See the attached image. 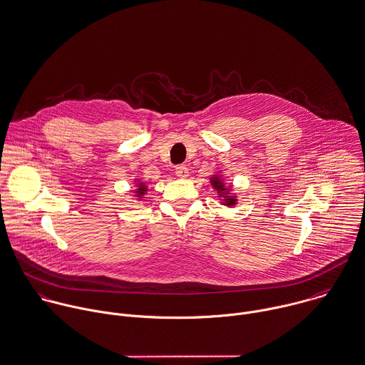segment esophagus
<instances>
[{
    "label": "esophagus",
    "instance_id": "34e87169",
    "mask_svg": "<svg viewBox=\"0 0 365 365\" xmlns=\"http://www.w3.org/2000/svg\"><path fill=\"white\" fill-rule=\"evenodd\" d=\"M175 175H177L178 178H181V180L187 178V177H188V168H187L185 165L177 167V168H175Z\"/></svg>",
    "mask_w": 365,
    "mask_h": 365
}]
</instances>
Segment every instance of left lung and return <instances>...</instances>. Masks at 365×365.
<instances>
[{
	"instance_id": "obj_1",
	"label": "left lung",
	"mask_w": 365,
	"mask_h": 365,
	"mask_svg": "<svg viewBox=\"0 0 365 365\" xmlns=\"http://www.w3.org/2000/svg\"><path fill=\"white\" fill-rule=\"evenodd\" d=\"M210 182H211V187L215 190L222 205L232 208L238 204V197L234 192V187L232 184L227 182L222 171H217L215 174H212L210 178Z\"/></svg>"
}]
</instances>
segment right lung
I'll return each instance as SVG.
<instances>
[{
  "label": "right lung",
  "instance_id": "obj_1",
  "mask_svg": "<svg viewBox=\"0 0 365 365\" xmlns=\"http://www.w3.org/2000/svg\"><path fill=\"white\" fill-rule=\"evenodd\" d=\"M133 182H134V190H131L133 197H134L137 201H141V200L145 197L147 191H148V185H147L144 181H141L140 178H134Z\"/></svg>",
  "mask_w": 365,
  "mask_h": 365
}]
</instances>
